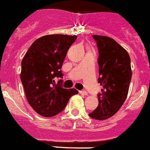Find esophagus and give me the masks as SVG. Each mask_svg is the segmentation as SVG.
Segmentation results:
<instances>
[{"mask_svg": "<svg viewBox=\"0 0 150 150\" xmlns=\"http://www.w3.org/2000/svg\"><path fill=\"white\" fill-rule=\"evenodd\" d=\"M80 94H82V95L83 96L88 95V94H87V92L86 91H80Z\"/></svg>", "mask_w": 150, "mask_h": 150, "instance_id": "1", "label": "esophagus"}]
</instances>
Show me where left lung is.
Returning a JSON list of instances; mask_svg holds the SVG:
<instances>
[{"mask_svg":"<svg viewBox=\"0 0 150 150\" xmlns=\"http://www.w3.org/2000/svg\"><path fill=\"white\" fill-rule=\"evenodd\" d=\"M99 56L98 83L103 86L98 95V108L89 114L97 120L113 116L126 99L132 79L131 59L129 53L113 39L93 35Z\"/></svg>","mask_w":150,"mask_h":150,"instance_id":"left-lung-1","label":"left lung"}]
</instances>
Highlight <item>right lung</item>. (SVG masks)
I'll return each instance as SVG.
<instances>
[{
  "label": "right lung",
  "mask_w": 150,
  "mask_h": 150,
  "mask_svg": "<svg viewBox=\"0 0 150 150\" xmlns=\"http://www.w3.org/2000/svg\"><path fill=\"white\" fill-rule=\"evenodd\" d=\"M76 35H48L36 39L21 61V81L28 102L44 117L54 116L65 108L69 99L78 94L76 89H66L61 68L69 48Z\"/></svg>",
  "instance_id": "add662e5"
}]
</instances>
